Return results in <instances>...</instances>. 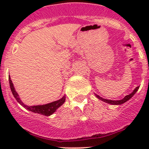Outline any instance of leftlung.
I'll use <instances>...</instances> for the list:
<instances>
[{
  "instance_id": "8db88e82",
  "label": "left lung",
  "mask_w": 149,
  "mask_h": 149,
  "mask_svg": "<svg viewBox=\"0 0 149 149\" xmlns=\"http://www.w3.org/2000/svg\"><path fill=\"white\" fill-rule=\"evenodd\" d=\"M139 86H137V87H136V89H134V91H133L132 93H131V94L127 95H126L125 98H123V99L122 100H119V101H113V100H108V99H105V98H102L101 97H100L99 95H95L96 97L98 98V99L101 100V101H104V102H106V103H108V104H113V105H119V104H124L125 102H126L127 101H128L129 99H131V98H132L133 96H134V95L135 94V93H136V91L139 89Z\"/></svg>"
}]
</instances>
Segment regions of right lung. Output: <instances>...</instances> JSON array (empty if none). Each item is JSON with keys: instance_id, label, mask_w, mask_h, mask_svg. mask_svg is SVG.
I'll use <instances>...</instances> for the list:
<instances>
[{"instance_id": "obj_1", "label": "right lung", "mask_w": 149, "mask_h": 149, "mask_svg": "<svg viewBox=\"0 0 149 149\" xmlns=\"http://www.w3.org/2000/svg\"><path fill=\"white\" fill-rule=\"evenodd\" d=\"M9 82H10V89H11L12 93H13V96L15 97V98L16 99V101H18V103L20 104L22 107H24V108L27 109V110H30L31 112H33L35 113H39L42 114V115L44 116H51V114H53L55 111L56 110V109H58L60 106H61L63 104H64L65 101V96L64 95L62 98H60V100H57L56 101H53L51 103L47 104H43V105H36V106H27L24 104L21 101L18 94L16 93L14 86H13V84L11 81V78L9 76Z\"/></svg>"}]
</instances>
